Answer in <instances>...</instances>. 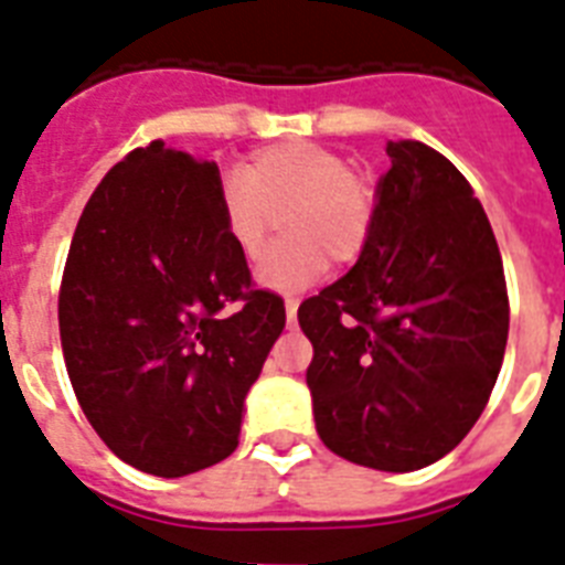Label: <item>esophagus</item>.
I'll return each mask as SVG.
<instances>
[{
    "label": "esophagus",
    "instance_id": "34e87169",
    "mask_svg": "<svg viewBox=\"0 0 565 565\" xmlns=\"http://www.w3.org/2000/svg\"><path fill=\"white\" fill-rule=\"evenodd\" d=\"M297 306H300V303H297V300H286V321L288 323H291L297 318Z\"/></svg>",
    "mask_w": 565,
    "mask_h": 565
}]
</instances>
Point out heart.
Returning a JSON list of instances; mask_svg holds the SVG:
<instances>
[{"label":"heart","instance_id":"b5f03b06","mask_svg":"<svg viewBox=\"0 0 565 565\" xmlns=\"http://www.w3.org/2000/svg\"><path fill=\"white\" fill-rule=\"evenodd\" d=\"M223 233L259 262L268 250L277 217L288 242L262 262V288L295 295L312 286L332 262H353L374 230L377 200L369 182L353 177L339 152L309 141L274 143L242 170H230L217 185Z\"/></svg>","mask_w":565,"mask_h":565}]
</instances>
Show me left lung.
Segmentation results:
<instances>
[{
	"mask_svg": "<svg viewBox=\"0 0 565 565\" xmlns=\"http://www.w3.org/2000/svg\"><path fill=\"white\" fill-rule=\"evenodd\" d=\"M374 230L342 279L303 300L306 386L332 454L377 471L441 460L483 413L510 303L483 205L422 141H388Z\"/></svg>",
	"mask_w": 565,
	"mask_h": 565,
	"instance_id": "left-lung-1",
	"label": "left lung"
}]
</instances>
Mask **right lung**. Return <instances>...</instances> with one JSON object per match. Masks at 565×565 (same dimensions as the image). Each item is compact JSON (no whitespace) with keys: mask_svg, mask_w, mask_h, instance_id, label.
<instances>
[{"mask_svg":"<svg viewBox=\"0 0 565 565\" xmlns=\"http://www.w3.org/2000/svg\"><path fill=\"white\" fill-rule=\"evenodd\" d=\"M214 161L152 141L78 217L58 327L82 413L117 457L185 478L238 448L247 392L286 327L223 233ZM233 302V316L222 309Z\"/></svg>","mask_w":565,"mask_h":565,"instance_id":"obj_1","label":"right lung"}]
</instances>
